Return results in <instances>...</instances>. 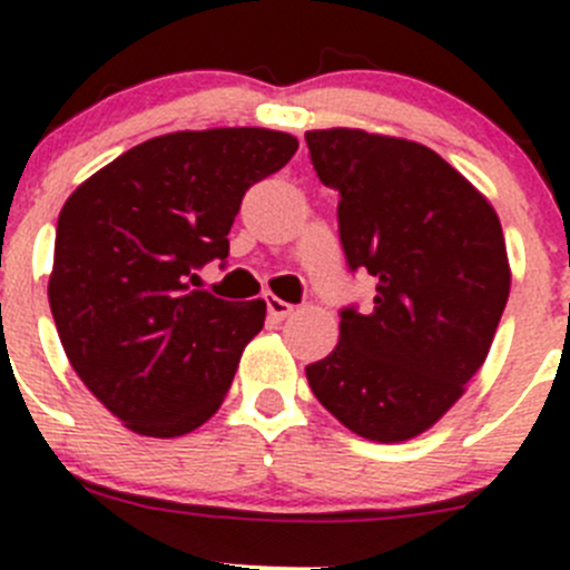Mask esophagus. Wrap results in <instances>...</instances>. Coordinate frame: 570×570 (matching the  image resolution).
<instances>
[{
    "label": "esophagus",
    "mask_w": 570,
    "mask_h": 570,
    "mask_svg": "<svg viewBox=\"0 0 570 570\" xmlns=\"http://www.w3.org/2000/svg\"><path fill=\"white\" fill-rule=\"evenodd\" d=\"M264 303H267V314H269V320H275V322L286 320V317H289L292 312H295V306H292V303L281 301V297H275V295H267V297H264Z\"/></svg>",
    "instance_id": "34e87169"
}]
</instances>
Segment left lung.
I'll list each match as a JSON object with an SVG mask.
<instances>
[{
  "instance_id": "obj_1",
  "label": "left lung",
  "mask_w": 570,
  "mask_h": 570,
  "mask_svg": "<svg viewBox=\"0 0 570 570\" xmlns=\"http://www.w3.org/2000/svg\"><path fill=\"white\" fill-rule=\"evenodd\" d=\"M306 142L320 181L342 195L350 269L377 281L372 312L344 308L333 353L306 366L308 386L361 439H416L488 358L510 295L502 223L422 142L344 126Z\"/></svg>"
}]
</instances>
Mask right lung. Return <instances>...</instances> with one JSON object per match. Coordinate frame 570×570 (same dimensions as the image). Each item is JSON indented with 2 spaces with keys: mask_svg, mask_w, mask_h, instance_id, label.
Segmentation results:
<instances>
[{
  "mask_svg": "<svg viewBox=\"0 0 570 570\" xmlns=\"http://www.w3.org/2000/svg\"><path fill=\"white\" fill-rule=\"evenodd\" d=\"M297 137L258 126L170 131L79 184L57 217L49 306L73 372L131 433H193L226 400L267 303L193 289L228 256L250 184Z\"/></svg>",
  "mask_w": 570,
  "mask_h": 570,
  "instance_id": "obj_1",
  "label": "right lung"
}]
</instances>
